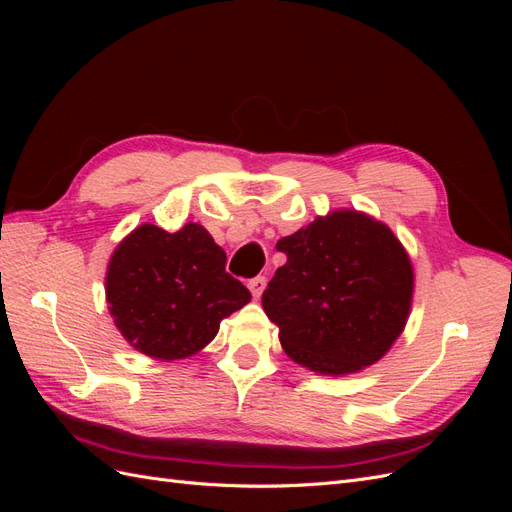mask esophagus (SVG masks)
I'll return each instance as SVG.
<instances>
[{"instance_id": "obj_1", "label": "esophagus", "mask_w": 512, "mask_h": 512, "mask_svg": "<svg viewBox=\"0 0 512 512\" xmlns=\"http://www.w3.org/2000/svg\"><path fill=\"white\" fill-rule=\"evenodd\" d=\"M247 286H250V292L254 294V299H260L262 297V292H265V286H267V280H265V277H254V280H250V284H247Z\"/></svg>"}]
</instances>
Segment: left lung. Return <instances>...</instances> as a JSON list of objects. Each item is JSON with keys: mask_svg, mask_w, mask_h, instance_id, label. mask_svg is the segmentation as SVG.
<instances>
[{"mask_svg": "<svg viewBox=\"0 0 512 512\" xmlns=\"http://www.w3.org/2000/svg\"><path fill=\"white\" fill-rule=\"evenodd\" d=\"M262 307L290 359L322 376H348L378 363L406 329L414 269L384 222L335 209L277 241Z\"/></svg>", "mask_w": 512, "mask_h": 512, "instance_id": "8db88e82", "label": "left lung"}]
</instances>
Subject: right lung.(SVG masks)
Segmentation results:
<instances>
[{"label":"right lung","mask_w":512,"mask_h":512,"mask_svg":"<svg viewBox=\"0 0 512 512\" xmlns=\"http://www.w3.org/2000/svg\"><path fill=\"white\" fill-rule=\"evenodd\" d=\"M104 290L117 331L156 361L200 352L220 322L252 299L226 273V252L196 222L175 232L136 226L111 254Z\"/></svg>","instance_id":"add662e5"}]
</instances>
